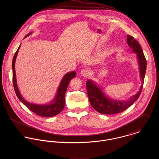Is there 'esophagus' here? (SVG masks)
I'll use <instances>...</instances> for the list:
<instances>
[{"instance_id": "34e87169", "label": "esophagus", "mask_w": 159, "mask_h": 159, "mask_svg": "<svg viewBox=\"0 0 159 159\" xmlns=\"http://www.w3.org/2000/svg\"><path fill=\"white\" fill-rule=\"evenodd\" d=\"M89 75V71L88 69H83L81 71V75L84 77H87Z\"/></svg>"}]
</instances>
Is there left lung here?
I'll return each mask as SVG.
<instances>
[{"mask_svg": "<svg viewBox=\"0 0 159 159\" xmlns=\"http://www.w3.org/2000/svg\"><path fill=\"white\" fill-rule=\"evenodd\" d=\"M127 37L128 45L136 54L142 84L138 93L130 97L129 100L118 101L107 97L100 88L98 87L93 81L88 80L86 82V89L90 103L92 108L100 113L113 114L124 111L136 102L143 89L147 66L146 60L139 43L129 35H127Z\"/></svg>", "mask_w": 159, "mask_h": 159, "instance_id": "obj_1", "label": "left lung"}]
</instances>
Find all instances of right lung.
<instances>
[{
    "label": "right lung",
    "mask_w": 159,
    "mask_h": 159,
    "mask_svg": "<svg viewBox=\"0 0 159 159\" xmlns=\"http://www.w3.org/2000/svg\"><path fill=\"white\" fill-rule=\"evenodd\" d=\"M32 34L29 33L27 34L24 38L28 37L29 35ZM21 45L19 46L18 50L16 51L13 61H12V68H13V84L15 93L19 98V100L25 105L30 111L39 116L42 117H52L60 113L65 107V94L67 91L68 84L71 79L75 77L76 72L75 71L66 73L63 77L60 85L58 88V90L57 92V94L52 102L46 105H38L29 103L25 101L21 96L20 91L18 89L17 83H16V73H15V61L18 55V52L19 49L20 48Z\"/></svg>",
    "instance_id": "add662e5"
}]
</instances>
